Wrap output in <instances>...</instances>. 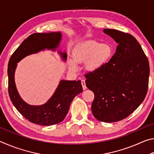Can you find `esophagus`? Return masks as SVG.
<instances>
[{
	"label": "esophagus",
	"mask_w": 154,
	"mask_h": 154,
	"mask_svg": "<svg viewBox=\"0 0 154 154\" xmlns=\"http://www.w3.org/2000/svg\"><path fill=\"white\" fill-rule=\"evenodd\" d=\"M81 82H82V87H83V90H85L87 88L86 85H85V82L84 79H82V81H81Z\"/></svg>",
	"instance_id": "obj_1"
}]
</instances>
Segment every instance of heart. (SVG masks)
Here are the masks:
<instances>
[{"label": "heart", "mask_w": 154, "mask_h": 154, "mask_svg": "<svg viewBox=\"0 0 154 154\" xmlns=\"http://www.w3.org/2000/svg\"><path fill=\"white\" fill-rule=\"evenodd\" d=\"M113 54V49L109 44H102L96 41H88L75 48L73 60H69V66L72 71L77 70V64L86 62V69L94 72L101 69Z\"/></svg>", "instance_id": "b5f03b06"}]
</instances>
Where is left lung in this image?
<instances>
[{
    "label": "left lung",
    "instance_id": "obj_1",
    "mask_svg": "<svg viewBox=\"0 0 154 154\" xmlns=\"http://www.w3.org/2000/svg\"><path fill=\"white\" fill-rule=\"evenodd\" d=\"M104 32L118 43L116 53L101 69L85 77L86 87L94 94L93 116L109 123L126 118L144 100L149 64L133 36L115 29H105Z\"/></svg>",
    "mask_w": 154,
    "mask_h": 154
}]
</instances>
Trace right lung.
I'll list each match as a JSON object with an SVG mask.
<instances>
[{
    "label": "right lung",
    "instance_id": "add662e5",
    "mask_svg": "<svg viewBox=\"0 0 154 154\" xmlns=\"http://www.w3.org/2000/svg\"><path fill=\"white\" fill-rule=\"evenodd\" d=\"M60 40L61 33L59 32L34 33L23 41L9 61L8 92L13 105L26 119L41 126H51L63 121L69 112L72 100L83 91L81 81H61L48 102L43 105L33 106L26 103L18 94L14 81L15 70L17 62L25 56L45 49L55 50ZM61 54L66 60V54Z\"/></svg>",
    "mask_w": 154,
    "mask_h": 154
}]
</instances>
